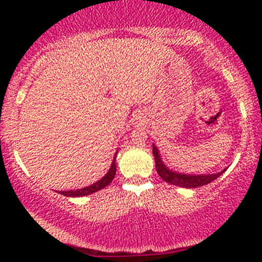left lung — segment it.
<instances>
[{"label": "left lung", "instance_id": "left-lung-1", "mask_svg": "<svg viewBox=\"0 0 262 262\" xmlns=\"http://www.w3.org/2000/svg\"><path fill=\"white\" fill-rule=\"evenodd\" d=\"M153 156H155L156 161V170H157V173L161 176L162 180L171 185H175V186L180 187H187V189H194V187H200L204 186V185L209 184L218 179L227 168L222 170L221 172L216 173H207V175H190V173H182L178 172V171H173L171 168H168L167 166L163 163L162 158H161L160 150L158 148L153 144Z\"/></svg>", "mask_w": 262, "mask_h": 262}]
</instances>
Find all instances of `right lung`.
<instances>
[{"mask_svg":"<svg viewBox=\"0 0 262 262\" xmlns=\"http://www.w3.org/2000/svg\"><path fill=\"white\" fill-rule=\"evenodd\" d=\"M116 153H118V152H116ZM116 153H115V156H114V160H113V162H112V166H110L109 171H107L106 175H105L104 178L100 179V180L95 182V184L90 185V186L82 187V189H77V190H68V191H59V194L64 195V196H72V198L86 196V195L94 194V192L99 191V190L104 189L105 186H107V185H109L110 182L113 181V179H114V176H115V173H116V163H115Z\"/></svg>","mask_w":262,"mask_h":262,"instance_id":"1","label":"right lung"}]
</instances>
